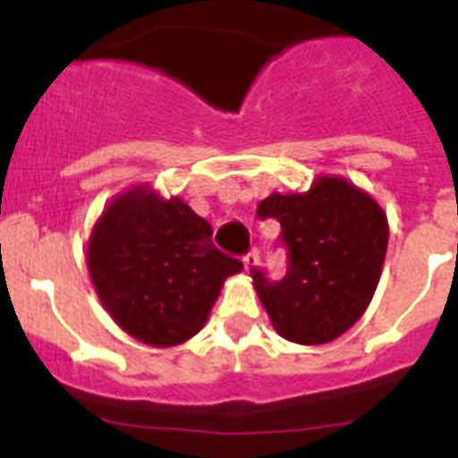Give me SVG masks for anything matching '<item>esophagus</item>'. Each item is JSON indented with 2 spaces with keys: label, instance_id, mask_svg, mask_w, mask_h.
Instances as JSON below:
<instances>
[{
  "label": "esophagus",
  "instance_id": "34e87169",
  "mask_svg": "<svg viewBox=\"0 0 458 458\" xmlns=\"http://www.w3.org/2000/svg\"><path fill=\"white\" fill-rule=\"evenodd\" d=\"M257 261H259L257 250H252V252L245 254V257H242V266H245V270H248V273L254 268V266H257Z\"/></svg>",
  "mask_w": 458,
  "mask_h": 458
}]
</instances>
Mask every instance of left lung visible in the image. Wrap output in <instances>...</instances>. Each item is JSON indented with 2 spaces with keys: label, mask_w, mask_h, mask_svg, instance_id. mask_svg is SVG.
Returning <instances> with one entry per match:
<instances>
[{
  "label": "left lung",
  "mask_w": 458,
  "mask_h": 458,
  "mask_svg": "<svg viewBox=\"0 0 458 458\" xmlns=\"http://www.w3.org/2000/svg\"><path fill=\"white\" fill-rule=\"evenodd\" d=\"M259 216L279 220L291 257L282 282L252 270L275 333L302 346L342 337L378 286L390 238L386 210L344 176L321 174L305 192L268 194Z\"/></svg>",
  "instance_id": "8db88e82"
}]
</instances>
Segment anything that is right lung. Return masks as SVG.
Instances as JSON below:
<instances>
[{
	"label": "right lung",
	"instance_id": "obj_1",
	"mask_svg": "<svg viewBox=\"0 0 458 458\" xmlns=\"http://www.w3.org/2000/svg\"><path fill=\"white\" fill-rule=\"evenodd\" d=\"M213 229L181 197L137 183L109 199L87 241L91 284L132 339L169 349L208 321L241 261L213 248Z\"/></svg>",
	"mask_w": 458,
	"mask_h": 458
}]
</instances>
